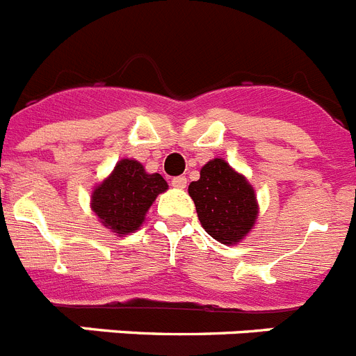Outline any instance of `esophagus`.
<instances>
[{"instance_id": "obj_1", "label": "esophagus", "mask_w": 356, "mask_h": 356, "mask_svg": "<svg viewBox=\"0 0 356 356\" xmlns=\"http://www.w3.org/2000/svg\"><path fill=\"white\" fill-rule=\"evenodd\" d=\"M171 185L176 188H185L187 187V178L185 176H175L171 180Z\"/></svg>"}]
</instances>
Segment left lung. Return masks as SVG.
<instances>
[{
    "instance_id": "8db88e82",
    "label": "left lung",
    "mask_w": 356,
    "mask_h": 356,
    "mask_svg": "<svg viewBox=\"0 0 356 356\" xmlns=\"http://www.w3.org/2000/svg\"><path fill=\"white\" fill-rule=\"evenodd\" d=\"M200 175L188 185V194L201 226L210 237L232 246L250 234L259 213L253 187L221 159L205 163Z\"/></svg>"
}]
</instances>
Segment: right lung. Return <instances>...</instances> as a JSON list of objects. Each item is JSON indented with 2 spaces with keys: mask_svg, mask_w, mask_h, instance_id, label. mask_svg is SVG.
Instances as JSON below:
<instances>
[{
  "mask_svg": "<svg viewBox=\"0 0 356 356\" xmlns=\"http://www.w3.org/2000/svg\"><path fill=\"white\" fill-rule=\"evenodd\" d=\"M168 184L159 172L147 175L137 160H121L114 172L92 193V210L115 234H131Z\"/></svg>",
  "mask_w": 356,
  "mask_h": 356,
  "instance_id": "1",
  "label": "right lung"
}]
</instances>
